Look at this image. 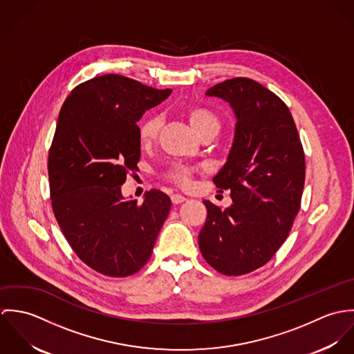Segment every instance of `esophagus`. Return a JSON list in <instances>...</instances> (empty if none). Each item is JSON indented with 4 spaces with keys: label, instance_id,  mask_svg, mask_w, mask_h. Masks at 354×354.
Returning <instances> with one entry per match:
<instances>
[{
    "label": "esophagus",
    "instance_id": "obj_1",
    "mask_svg": "<svg viewBox=\"0 0 354 354\" xmlns=\"http://www.w3.org/2000/svg\"><path fill=\"white\" fill-rule=\"evenodd\" d=\"M185 201H187V198L183 196V195H178V194L171 195V202H173V204H180V203L185 202Z\"/></svg>",
    "mask_w": 354,
    "mask_h": 354
}]
</instances>
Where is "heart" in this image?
Segmentation results:
<instances>
[{
  "label": "heart",
  "instance_id": "heart-1",
  "mask_svg": "<svg viewBox=\"0 0 354 354\" xmlns=\"http://www.w3.org/2000/svg\"><path fill=\"white\" fill-rule=\"evenodd\" d=\"M187 118L191 124V127L194 128V131L199 135H215L219 129L221 121L218 114L207 107V106H191L187 110ZM160 128V117L158 114H149L146 115L140 122H139V140L143 146H150L159 132ZM194 173V169L189 166H185L183 163H173L171 166H169V169L165 171V177L166 180L181 185V187H187L191 183V176Z\"/></svg>",
  "mask_w": 354,
  "mask_h": 354
}]
</instances>
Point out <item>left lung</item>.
I'll return each mask as SVG.
<instances>
[{"label": "left lung", "mask_w": 354, "mask_h": 354, "mask_svg": "<svg viewBox=\"0 0 354 354\" xmlns=\"http://www.w3.org/2000/svg\"><path fill=\"white\" fill-rule=\"evenodd\" d=\"M205 95L229 102L237 122L227 162L212 178L233 204L203 202L199 248L218 272L243 275L270 261L292 230L305 181L303 145L285 102L252 79L225 80Z\"/></svg>", "instance_id": "obj_1"}]
</instances>
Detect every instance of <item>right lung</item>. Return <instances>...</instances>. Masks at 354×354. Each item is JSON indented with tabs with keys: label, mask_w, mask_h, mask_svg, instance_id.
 Wrapping results in <instances>:
<instances>
[{
	"label": "right lung",
	"mask_w": 354,
	"mask_h": 354,
	"mask_svg": "<svg viewBox=\"0 0 354 354\" xmlns=\"http://www.w3.org/2000/svg\"><path fill=\"white\" fill-rule=\"evenodd\" d=\"M170 94L110 73L76 86L58 114L48 163L53 212L79 259L103 275L138 272L169 215L162 191L138 203L124 199L121 185L138 170V121Z\"/></svg>",
	"instance_id": "obj_1"
}]
</instances>
